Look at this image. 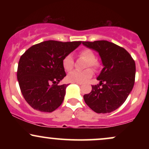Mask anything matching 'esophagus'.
Instances as JSON below:
<instances>
[{"mask_svg": "<svg viewBox=\"0 0 149 149\" xmlns=\"http://www.w3.org/2000/svg\"><path fill=\"white\" fill-rule=\"evenodd\" d=\"M76 83V84H78V85H82V84H83V83Z\"/></svg>", "mask_w": 149, "mask_h": 149, "instance_id": "obj_1", "label": "esophagus"}]
</instances>
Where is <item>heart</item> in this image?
Wrapping results in <instances>:
<instances>
[{"instance_id": "1", "label": "heart", "mask_w": 149, "mask_h": 149, "mask_svg": "<svg viewBox=\"0 0 149 149\" xmlns=\"http://www.w3.org/2000/svg\"><path fill=\"white\" fill-rule=\"evenodd\" d=\"M80 57H82L88 61L87 66H92V67L97 68L98 66V63L95 60V53L90 49H85L80 52ZM62 64L64 69L66 71H69L73 69V59L71 54H68L64 58L62 61ZM92 69H88L84 71H78V70H74V71L70 72L67 76V79L70 82L73 83H84L87 80L90 79L92 76Z\"/></svg>"}]
</instances>
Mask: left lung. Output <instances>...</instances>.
<instances>
[{"label":"left lung","mask_w":149,"mask_h":149,"mask_svg":"<svg viewBox=\"0 0 149 149\" xmlns=\"http://www.w3.org/2000/svg\"><path fill=\"white\" fill-rule=\"evenodd\" d=\"M82 43L99 53L104 66L97 78L100 85H92L91 92L83 96L85 102L97 113L113 111L125 102L134 86V59L126 49L107 40Z\"/></svg>","instance_id":"8db88e82"}]
</instances>
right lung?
I'll return each instance as SVG.
<instances>
[{"label":"right lung","mask_w":149,"mask_h":149,"mask_svg":"<svg viewBox=\"0 0 149 149\" xmlns=\"http://www.w3.org/2000/svg\"><path fill=\"white\" fill-rule=\"evenodd\" d=\"M80 44L47 40L31 46L21 56L17 80L24 98L33 109L50 113L61 105L68 86L56 84L66 76L62 61Z\"/></svg>","instance_id":"obj_1"}]
</instances>
